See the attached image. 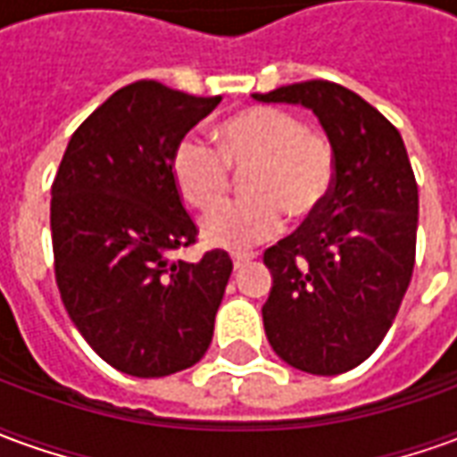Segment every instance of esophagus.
I'll use <instances>...</instances> for the list:
<instances>
[{
    "label": "esophagus",
    "instance_id": "34e87169",
    "mask_svg": "<svg viewBox=\"0 0 457 457\" xmlns=\"http://www.w3.org/2000/svg\"><path fill=\"white\" fill-rule=\"evenodd\" d=\"M254 259V254H249V252H235L232 254V264H235V269H242L245 264H249Z\"/></svg>",
    "mask_w": 457,
    "mask_h": 457
}]
</instances>
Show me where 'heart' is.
Listing matches in <instances>:
<instances>
[{
  "label": "heart",
  "mask_w": 457,
  "mask_h": 457,
  "mask_svg": "<svg viewBox=\"0 0 457 457\" xmlns=\"http://www.w3.org/2000/svg\"><path fill=\"white\" fill-rule=\"evenodd\" d=\"M218 146L186 134L173 149L170 173L193 208L208 210L227 192L231 169L245 177L249 199L228 201L203 218V237L225 249H249L274 237L284 210L308 220L323 210L336 188L337 159L323 131L274 107H249L220 124Z\"/></svg>",
  "instance_id": "b5f03b06"
}]
</instances>
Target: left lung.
Masks as SVG:
<instances>
[{
	"label": "left lung",
	"instance_id": "obj_1",
	"mask_svg": "<svg viewBox=\"0 0 457 457\" xmlns=\"http://www.w3.org/2000/svg\"><path fill=\"white\" fill-rule=\"evenodd\" d=\"M254 100L313 110L336 149V188L323 210L264 252L274 284L262 318L284 362L343 374L379 347L411 281L419 186L409 154L392 121L330 80Z\"/></svg>",
	"mask_w": 457,
	"mask_h": 457
}]
</instances>
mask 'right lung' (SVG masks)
Masks as SVG:
<instances>
[{
  "mask_svg": "<svg viewBox=\"0 0 457 457\" xmlns=\"http://www.w3.org/2000/svg\"><path fill=\"white\" fill-rule=\"evenodd\" d=\"M137 80L107 97L68 141L51 186L55 284L95 353L131 377L188 370L212 340L232 259H170L198 228L170 173L173 149L220 104Z\"/></svg>",
  "mask_w": 457,
  "mask_h": 457,
  "instance_id": "add662e5",
  "label": "right lung"
}]
</instances>
